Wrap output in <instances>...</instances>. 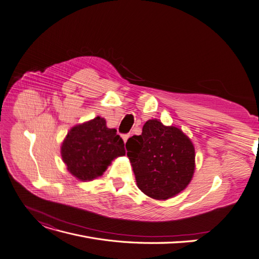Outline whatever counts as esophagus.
<instances>
[{"mask_svg":"<svg viewBox=\"0 0 259 259\" xmlns=\"http://www.w3.org/2000/svg\"><path fill=\"white\" fill-rule=\"evenodd\" d=\"M129 137H130V136H129V134H123V136H122V140H123V142H125V143H126V142L128 141Z\"/></svg>","mask_w":259,"mask_h":259,"instance_id":"1","label":"esophagus"}]
</instances>
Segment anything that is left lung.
<instances>
[{
    "mask_svg": "<svg viewBox=\"0 0 259 259\" xmlns=\"http://www.w3.org/2000/svg\"><path fill=\"white\" fill-rule=\"evenodd\" d=\"M126 148L138 187L148 197L172 198L192 181L195 147L181 129L149 119L141 136L127 141Z\"/></svg>",
    "mask_w": 259,
    "mask_h": 259,
    "instance_id": "8db88e82",
    "label": "left lung"
}]
</instances>
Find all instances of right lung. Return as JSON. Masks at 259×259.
<instances>
[{
	"instance_id": "obj_1",
	"label": "right lung",
	"mask_w": 259,
	"mask_h": 259,
	"mask_svg": "<svg viewBox=\"0 0 259 259\" xmlns=\"http://www.w3.org/2000/svg\"><path fill=\"white\" fill-rule=\"evenodd\" d=\"M125 154V144L116 130L109 129L99 116L73 127L61 146L67 170L80 181L100 177L115 157Z\"/></svg>"
}]
</instances>
